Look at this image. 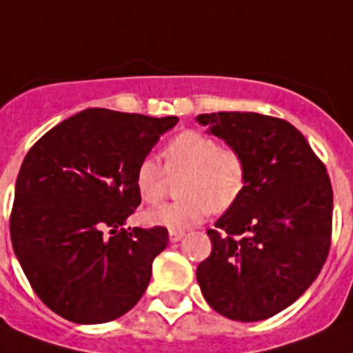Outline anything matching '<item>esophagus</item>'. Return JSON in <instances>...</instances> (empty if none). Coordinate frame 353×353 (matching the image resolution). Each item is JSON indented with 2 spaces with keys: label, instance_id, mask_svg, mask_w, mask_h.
I'll return each instance as SVG.
<instances>
[{
  "label": "esophagus",
  "instance_id": "obj_1",
  "mask_svg": "<svg viewBox=\"0 0 353 353\" xmlns=\"http://www.w3.org/2000/svg\"><path fill=\"white\" fill-rule=\"evenodd\" d=\"M185 236V232H174V230H170V233H168V239H170V242H179Z\"/></svg>",
  "mask_w": 353,
  "mask_h": 353
}]
</instances>
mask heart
<instances>
[{"mask_svg": "<svg viewBox=\"0 0 353 353\" xmlns=\"http://www.w3.org/2000/svg\"><path fill=\"white\" fill-rule=\"evenodd\" d=\"M181 201L145 213L150 226L185 232L197 226L210 212L224 213L244 195L250 181L248 159L239 149L222 147L215 138L186 129L168 141L165 167L154 156H145L134 172L136 190L147 204L165 197L170 179H181Z\"/></svg>", "mask_w": 353, "mask_h": 353, "instance_id": "1", "label": "heart"}]
</instances>
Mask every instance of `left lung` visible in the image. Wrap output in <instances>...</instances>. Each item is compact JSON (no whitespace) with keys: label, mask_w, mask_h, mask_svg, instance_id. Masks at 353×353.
<instances>
[{"label":"left lung","mask_w":353,"mask_h":353,"mask_svg":"<svg viewBox=\"0 0 353 353\" xmlns=\"http://www.w3.org/2000/svg\"><path fill=\"white\" fill-rule=\"evenodd\" d=\"M197 121L248 159L241 201L208 230L212 253L197 282L213 310L262 321L310 287L332 242L334 194L325 163L294 125L259 112H210Z\"/></svg>","instance_id":"8db88e82"}]
</instances>
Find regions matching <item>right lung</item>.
<instances>
[{"label":"right lung","instance_id":"1","mask_svg":"<svg viewBox=\"0 0 353 353\" xmlns=\"http://www.w3.org/2000/svg\"><path fill=\"white\" fill-rule=\"evenodd\" d=\"M177 117L88 109L50 129L23 159L12 248L35 294L73 323H108L150 282L167 228H123L140 206L134 172Z\"/></svg>","mask_w":353,"mask_h":353}]
</instances>
